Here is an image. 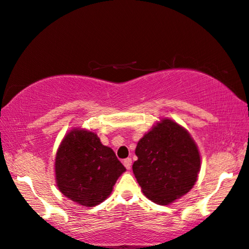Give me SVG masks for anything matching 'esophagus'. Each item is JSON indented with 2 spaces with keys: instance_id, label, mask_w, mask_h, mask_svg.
Instances as JSON below:
<instances>
[{
  "instance_id": "34e87169",
  "label": "esophagus",
  "mask_w": 249,
  "mask_h": 249,
  "mask_svg": "<svg viewBox=\"0 0 249 249\" xmlns=\"http://www.w3.org/2000/svg\"><path fill=\"white\" fill-rule=\"evenodd\" d=\"M123 164L125 166L126 169L129 170V169H131V167H132V159L131 158H127V159L123 160Z\"/></svg>"
}]
</instances>
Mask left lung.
<instances>
[{"label": "left lung", "mask_w": 249, "mask_h": 249, "mask_svg": "<svg viewBox=\"0 0 249 249\" xmlns=\"http://www.w3.org/2000/svg\"><path fill=\"white\" fill-rule=\"evenodd\" d=\"M133 173L143 193L167 205L192 190L201 167L199 153L186 129L162 120L140 140Z\"/></svg>", "instance_id": "left-lung-1"}]
</instances>
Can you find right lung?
<instances>
[{
    "mask_svg": "<svg viewBox=\"0 0 249 249\" xmlns=\"http://www.w3.org/2000/svg\"><path fill=\"white\" fill-rule=\"evenodd\" d=\"M55 160L58 190L85 206L106 199L126 170L113 150L101 144L97 134L85 129L75 128L65 135Z\"/></svg>",
    "mask_w": 249,
    "mask_h": 249,
    "instance_id": "1",
    "label": "right lung"
}]
</instances>
